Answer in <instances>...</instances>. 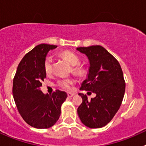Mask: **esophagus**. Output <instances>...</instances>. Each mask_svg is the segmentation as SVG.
I'll return each mask as SVG.
<instances>
[{"label": "esophagus", "instance_id": "esophagus-1", "mask_svg": "<svg viewBox=\"0 0 146 146\" xmlns=\"http://www.w3.org/2000/svg\"><path fill=\"white\" fill-rule=\"evenodd\" d=\"M67 95H68V97H69V98L72 97V96H74V94H72V93H68V94H67Z\"/></svg>", "mask_w": 146, "mask_h": 146}]
</instances>
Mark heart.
Returning a JSON list of instances; mask_svg holds the SVG:
<instances>
[{
    "mask_svg": "<svg viewBox=\"0 0 146 146\" xmlns=\"http://www.w3.org/2000/svg\"><path fill=\"white\" fill-rule=\"evenodd\" d=\"M60 57L67 61L72 66V72L73 74L78 76H82L84 74L85 69L81 66H80V60L79 57L74 52L69 51V50H64L59 53ZM44 69L45 73L47 74H51L52 71V58L51 56L47 55L44 60ZM74 83V80L70 78H66V79L59 80L57 82V86L61 88L64 90H70L72 85Z\"/></svg>",
    "mask_w": 146,
    "mask_h": 146,
    "instance_id": "1",
    "label": "heart"
}]
</instances>
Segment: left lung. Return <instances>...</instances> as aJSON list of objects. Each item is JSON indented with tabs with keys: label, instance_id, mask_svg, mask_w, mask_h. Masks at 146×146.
I'll list each match as a JSON object with an SVG mask.
<instances>
[{
	"label": "left lung",
	"instance_id": "8db88e82",
	"mask_svg": "<svg viewBox=\"0 0 146 146\" xmlns=\"http://www.w3.org/2000/svg\"><path fill=\"white\" fill-rule=\"evenodd\" d=\"M77 50L86 54L90 63L88 77L80 90L96 94L88 101L86 95L80 93L82 102L77 114L85 126L101 128L113 119L123 101L126 87L123 72L118 60L100 45Z\"/></svg>",
	"mask_w": 146,
	"mask_h": 146
}]
</instances>
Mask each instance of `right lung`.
Returning <instances> with one entry per match:
<instances>
[{
	"mask_svg": "<svg viewBox=\"0 0 146 146\" xmlns=\"http://www.w3.org/2000/svg\"><path fill=\"white\" fill-rule=\"evenodd\" d=\"M56 45L41 44L23 57L14 80L12 93L22 118L30 126L47 129L53 126L60 115V108L67 98L66 93L56 90L52 95L40 90L46 77L44 60Z\"/></svg>",
	"mask_w": 146,
	"mask_h": 146,
	"instance_id": "1",
	"label": "right lung"
}]
</instances>
